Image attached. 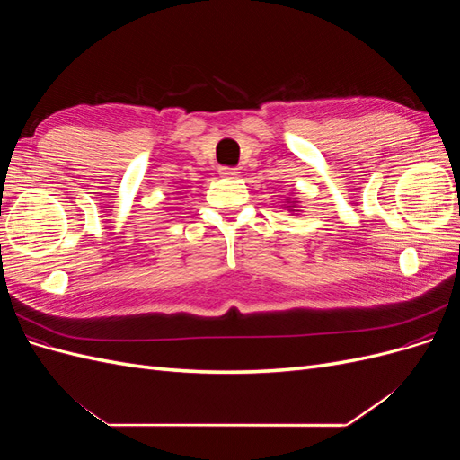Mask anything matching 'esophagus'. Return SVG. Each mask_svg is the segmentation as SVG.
<instances>
[{
    "label": "esophagus",
    "instance_id": "34e87169",
    "mask_svg": "<svg viewBox=\"0 0 460 460\" xmlns=\"http://www.w3.org/2000/svg\"><path fill=\"white\" fill-rule=\"evenodd\" d=\"M218 172H220V176H225V178H235L240 174V171L235 169V166H220Z\"/></svg>",
    "mask_w": 460,
    "mask_h": 460
}]
</instances>
